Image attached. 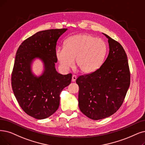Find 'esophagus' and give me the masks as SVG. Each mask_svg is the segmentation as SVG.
Segmentation results:
<instances>
[{"label": "esophagus", "mask_w": 145, "mask_h": 145, "mask_svg": "<svg viewBox=\"0 0 145 145\" xmlns=\"http://www.w3.org/2000/svg\"><path fill=\"white\" fill-rule=\"evenodd\" d=\"M77 79V76L76 75H72V82H75Z\"/></svg>", "instance_id": "34e87169"}]
</instances>
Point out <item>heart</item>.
<instances>
[{"label":"heart","instance_id":"obj_1","mask_svg":"<svg viewBox=\"0 0 145 145\" xmlns=\"http://www.w3.org/2000/svg\"><path fill=\"white\" fill-rule=\"evenodd\" d=\"M107 48L105 42L89 34H76L67 38L64 48H57L55 56L63 69L76 65L84 73H91L99 68L105 59Z\"/></svg>","mask_w":145,"mask_h":145}]
</instances>
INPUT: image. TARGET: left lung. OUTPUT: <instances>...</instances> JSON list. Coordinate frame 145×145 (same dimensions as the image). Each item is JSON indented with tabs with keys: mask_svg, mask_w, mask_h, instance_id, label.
<instances>
[{
	"mask_svg": "<svg viewBox=\"0 0 145 145\" xmlns=\"http://www.w3.org/2000/svg\"><path fill=\"white\" fill-rule=\"evenodd\" d=\"M108 39L109 52L101 67L91 73L79 76L78 106L86 116L94 120L107 118L122 105L130 84L128 59L123 46Z\"/></svg>",
	"mask_w": 145,
	"mask_h": 145,
	"instance_id": "8db88e82",
	"label": "left lung"
}]
</instances>
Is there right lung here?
Segmentation results:
<instances>
[{
    "mask_svg": "<svg viewBox=\"0 0 145 145\" xmlns=\"http://www.w3.org/2000/svg\"><path fill=\"white\" fill-rule=\"evenodd\" d=\"M67 30L39 31L25 40L17 50L11 77L14 94L23 111L36 119L46 118L57 111L61 91L71 82V74L62 75L55 68L57 41ZM35 58L44 64V72L39 77L31 69Z\"/></svg>",
    "mask_w": 145,
    "mask_h": 145,
    "instance_id": "add662e5",
    "label": "right lung"
}]
</instances>
